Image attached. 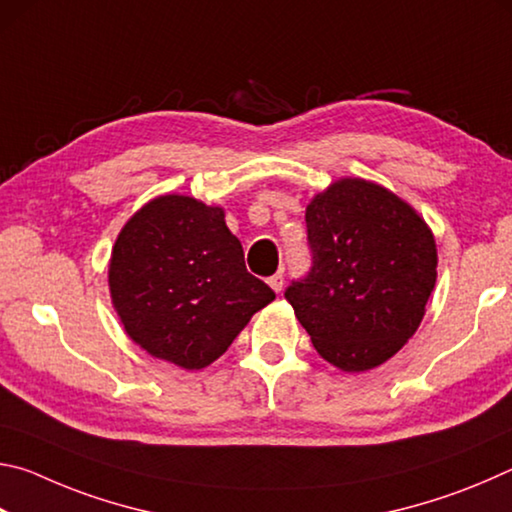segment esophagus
I'll use <instances>...</instances> for the list:
<instances>
[{"instance_id": "34e87169", "label": "esophagus", "mask_w": 512, "mask_h": 512, "mask_svg": "<svg viewBox=\"0 0 512 512\" xmlns=\"http://www.w3.org/2000/svg\"><path fill=\"white\" fill-rule=\"evenodd\" d=\"M268 287H271L275 293H280L284 287V275L282 273H275L268 277Z\"/></svg>"}]
</instances>
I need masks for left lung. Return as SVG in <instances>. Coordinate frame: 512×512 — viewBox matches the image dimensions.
<instances>
[{
    "label": "left lung",
    "mask_w": 512,
    "mask_h": 512,
    "mask_svg": "<svg viewBox=\"0 0 512 512\" xmlns=\"http://www.w3.org/2000/svg\"><path fill=\"white\" fill-rule=\"evenodd\" d=\"M314 266L287 289L316 352L366 372L404 348L436 287L438 250L413 207L363 178H339L305 212Z\"/></svg>",
    "instance_id": "obj_1"
}]
</instances>
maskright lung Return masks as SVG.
Masks as SVG:
<instances>
[{
    "mask_svg": "<svg viewBox=\"0 0 512 512\" xmlns=\"http://www.w3.org/2000/svg\"><path fill=\"white\" fill-rule=\"evenodd\" d=\"M108 287L128 339L185 370L219 359L275 298L246 271L223 207L183 194L155 196L126 221Z\"/></svg>",
    "mask_w": 512,
    "mask_h": 512,
    "instance_id": "add662e5",
    "label": "right lung"
}]
</instances>
